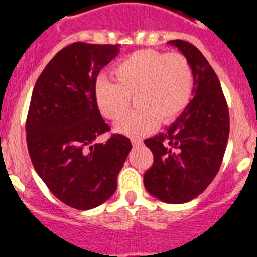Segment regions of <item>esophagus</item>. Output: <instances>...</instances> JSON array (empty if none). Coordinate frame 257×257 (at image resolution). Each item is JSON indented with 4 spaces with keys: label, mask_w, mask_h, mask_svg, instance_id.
<instances>
[{
    "label": "esophagus",
    "mask_w": 257,
    "mask_h": 257,
    "mask_svg": "<svg viewBox=\"0 0 257 257\" xmlns=\"http://www.w3.org/2000/svg\"><path fill=\"white\" fill-rule=\"evenodd\" d=\"M131 143H133L134 147H139V145L143 144L142 139H131Z\"/></svg>",
    "instance_id": "1"
}]
</instances>
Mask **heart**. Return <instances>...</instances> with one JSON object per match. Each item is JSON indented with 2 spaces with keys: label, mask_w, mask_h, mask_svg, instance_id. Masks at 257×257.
<instances>
[{
  "label": "heart",
  "mask_w": 257,
  "mask_h": 257,
  "mask_svg": "<svg viewBox=\"0 0 257 257\" xmlns=\"http://www.w3.org/2000/svg\"><path fill=\"white\" fill-rule=\"evenodd\" d=\"M112 73L115 82L106 78L97 81L95 100L103 117L118 121L134 97L137 109L117 123V130L126 135H143L157 122L170 123L192 99L194 74L180 52L139 50L118 61Z\"/></svg>",
  "instance_id": "b5f03b06"
}]
</instances>
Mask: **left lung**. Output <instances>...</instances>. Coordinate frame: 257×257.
<instances>
[{
	"label": "left lung",
	"mask_w": 257,
	"mask_h": 257,
	"mask_svg": "<svg viewBox=\"0 0 257 257\" xmlns=\"http://www.w3.org/2000/svg\"><path fill=\"white\" fill-rule=\"evenodd\" d=\"M194 74L193 99L180 117L158 135L145 139L153 165L144 187L167 203H185L201 194L216 176L229 138V109L221 85L207 59L192 44L172 40Z\"/></svg>",
	"instance_id": "8db88e82"
}]
</instances>
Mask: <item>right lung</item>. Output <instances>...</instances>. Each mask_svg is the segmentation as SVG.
I'll return each mask as SVG.
<instances>
[{"label":"right lung","instance_id":"1","mask_svg":"<svg viewBox=\"0 0 257 257\" xmlns=\"http://www.w3.org/2000/svg\"><path fill=\"white\" fill-rule=\"evenodd\" d=\"M119 47L74 42L61 49L32 92L26 122L29 157L50 192L76 210L94 208L112 196L133 147L121 134L92 144L110 131L95 100L97 74Z\"/></svg>","mask_w":257,"mask_h":257}]
</instances>
